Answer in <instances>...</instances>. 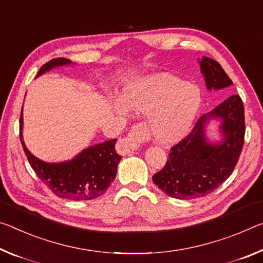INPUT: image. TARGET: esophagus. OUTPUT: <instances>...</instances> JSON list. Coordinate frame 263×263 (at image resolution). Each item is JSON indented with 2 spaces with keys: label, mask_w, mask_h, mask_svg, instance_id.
I'll return each instance as SVG.
<instances>
[{
  "label": "esophagus",
  "mask_w": 263,
  "mask_h": 263,
  "mask_svg": "<svg viewBox=\"0 0 263 263\" xmlns=\"http://www.w3.org/2000/svg\"><path fill=\"white\" fill-rule=\"evenodd\" d=\"M142 140V129L139 127H134L129 133L127 137H121L116 143V152L120 155H129L134 153L139 148Z\"/></svg>",
  "instance_id": "1"
}]
</instances>
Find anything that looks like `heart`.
<instances>
[{"label":"heart","instance_id":"1","mask_svg":"<svg viewBox=\"0 0 263 263\" xmlns=\"http://www.w3.org/2000/svg\"><path fill=\"white\" fill-rule=\"evenodd\" d=\"M199 106L200 93L195 86L169 74L128 85L121 100L111 101L120 114L128 109L145 114V129L161 143L175 142L186 134Z\"/></svg>","mask_w":263,"mask_h":263}]
</instances>
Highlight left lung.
Listing matches in <instances>:
<instances>
[{
	"label": "left lung",
	"mask_w": 263,
	"mask_h": 263,
	"mask_svg": "<svg viewBox=\"0 0 263 263\" xmlns=\"http://www.w3.org/2000/svg\"><path fill=\"white\" fill-rule=\"evenodd\" d=\"M209 89L233 85L220 64L209 57L200 60ZM211 117H220L224 141L210 145L203 127ZM245 108L241 98L233 94L216 109L198 119L191 132L172 145L164 167L153 176L154 183L170 197L195 199L213 192L233 172L245 142Z\"/></svg>",
	"instance_id": "1"
}]
</instances>
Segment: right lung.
Masks as SVG:
<instances>
[{"label":"right lung","mask_w":263,"mask_h":263,"mask_svg":"<svg viewBox=\"0 0 263 263\" xmlns=\"http://www.w3.org/2000/svg\"><path fill=\"white\" fill-rule=\"evenodd\" d=\"M66 58H53L41 67L37 77L55 66L70 65ZM22 111L20 118V139L30 165L43 183L59 198L68 200H91L102 196L115 179L121 156L115 152L116 139L85 149L70 162L49 164L29 152L22 140Z\"/></svg>","instance_id":"obj_1"}]
</instances>
